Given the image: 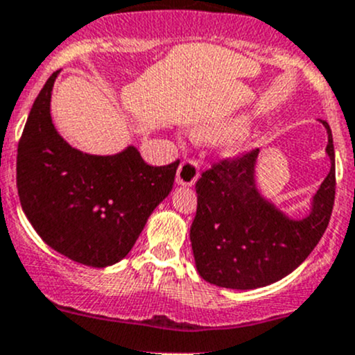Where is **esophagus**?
<instances>
[{"label":"esophagus","mask_w":355,"mask_h":355,"mask_svg":"<svg viewBox=\"0 0 355 355\" xmlns=\"http://www.w3.org/2000/svg\"><path fill=\"white\" fill-rule=\"evenodd\" d=\"M197 178H199V165H197V162H193V159H184L177 170V178H175L177 185L192 187L197 182Z\"/></svg>","instance_id":"obj_1"}]
</instances>
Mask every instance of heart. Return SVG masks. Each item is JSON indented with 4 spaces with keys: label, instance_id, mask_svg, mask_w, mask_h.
<instances>
[{
    "label": "heart",
    "instance_id": "obj_1",
    "mask_svg": "<svg viewBox=\"0 0 355 355\" xmlns=\"http://www.w3.org/2000/svg\"><path fill=\"white\" fill-rule=\"evenodd\" d=\"M248 124V119L245 115L240 117L227 119V121L221 122L218 125H212V128H206L199 130L200 137H206V139H219V137L231 136L230 139H226L221 146V153L225 158L234 159L240 158L245 151H248L252 148V137L248 134H240L241 130Z\"/></svg>",
    "mask_w": 355,
    "mask_h": 355
}]
</instances>
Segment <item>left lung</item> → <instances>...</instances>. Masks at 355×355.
Returning a JSON list of instances; mask_svg holds the SVG:
<instances>
[{
	"label": "left lung",
	"instance_id": "obj_1",
	"mask_svg": "<svg viewBox=\"0 0 355 355\" xmlns=\"http://www.w3.org/2000/svg\"><path fill=\"white\" fill-rule=\"evenodd\" d=\"M325 125L330 171L309 212L294 219L257 187L259 149L221 162L197 180V212L190 227L193 259L204 281L226 289H257L281 281L308 259L330 221L335 200V151Z\"/></svg>",
	"mask_w": 355,
	"mask_h": 355
}]
</instances>
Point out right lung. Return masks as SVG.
Wrapping results in <instances>:
<instances>
[{"instance_id": "1", "label": "right lung", "mask_w": 355, "mask_h": 355, "mask_svg": "<svg viewBox=\"0 0 355 355\" xmlns=\"http://www.w3.org/2000/svg\"><path fill=\"white\" fill-rule=\"evenodd\" d=\"M58 74L40 89L18 143L21 209L55 252L83 266L109 267L128 255L171 192L178 162L149 166L136 146L100 156L66 143L51 117Z\"/></svg>"}]
</instances>
